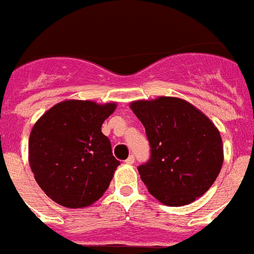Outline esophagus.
I'll use <instances>...</instances> for the list:
<instances>
[{"mask_svg": "<svg viewBox=\"0 0 254 254\" xmlns=\"http://www.w3.org/2000/svg\"><path fill=\"white\" fill-rule=\"evenodd\" d=\"M134 161H135V157H134V155H130V156L125 160V163L127 164H134Z\"/></svg>", "mask_w": 254, "mask_h": 254, "instance_id": "esophagus-1", "label": "esophagus"}]
</instances>
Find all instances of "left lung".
Wrapping results in <instances>:
<instances>
[{
    "instance_id": "1",
    "label": "left lung",
    "mask_w": 254,
    "mask_h": 254,
    "mask_svg": "<svg viewBox=\"0 0 254 254\" xmlns=\"http://www.w3.org/2000/svg\"><path fill=\"white\" fill-rule=\"evenodd\" d=\"M151 147L138 167L148 192L165 205L195 201L210 189L223 164L222 138L214 124L189 102L173 97L130 103Z\"/></svg>"
}]
</instances>
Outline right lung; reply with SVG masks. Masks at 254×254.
Instances as JSON below:
<instances>
[{
  "label": "right lung",
  "mask_w": 254,
  "mask_h": 254,
  "mask_svg": "<svg viewBox=\"0 0 254 254\" xmlns=\"http://www.w3.org/2000/svg\"><path fill=\"white\" fill-rule=\"evenodd\" d=\"M116 103L64 101L46 111L29 135V165L35 180L59 205L85 208L110 186L120 161L112 155L102 124Z\"/></svg>",
  "instance_id": "add662e5"
}]
</instances>
